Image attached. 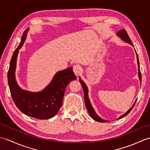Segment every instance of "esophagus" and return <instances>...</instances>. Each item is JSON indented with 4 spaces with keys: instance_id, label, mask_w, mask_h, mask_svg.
I'll list each match as a JSON object with an SVG mask.
<instances>
[{
    "instance_id": "1",
    "label": "esophagus",
    "mask_w": 150,
    "mask_h": 150,
    "mask_svg": "<svg viewBox=\"0 0 150 150\" xmlns=\"http://www.w3.org/2000/svg\"><path fill=\"white\" fill-rule=\"evenodd\" d=\"M73 69H74V71L75 73V74L76 76L79 75L80 74H81V72H82V68L81 67V66L79 65V64L74 66V68H73Z\"/></svg>"
}]
</instances>
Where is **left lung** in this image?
<instances>
[{"label":"left lung","instance_id":"1","mask_svg":"<svg viewBox=\"0 0 150 150\" xmlns=\"http://www.w3.org/2000/svg\"><path fill=\"white\" fill-rule=\"evenodd\" d=\"M116 35L118 37H120L121 40L125 41V42L129 43L130 45H132V46L134 47L133 43H132V41H131V40L130 39L129 36H128V34L127 33L126 30H125V29H122V30H120L118 31V32L116 33ZM135 54H136V55H137V65H138V76H139V81H140V82L141 83V79H142V78H141V71H140V68H139V67H140V66H139V58H138V55H137V54L136 51H135ZM79 82H80V83H81V85L82 86V88H83V95H84L85 105H86V107L87 108V109H88V112H89L90 116H91V117L93 118L94 120H95L96 121H98V122H101V123L108 122V121L103 120V119H102V118H101L98 116V115L96 113L95 110H94L93 107L91 103V102H90L89 98V97H88V87H87V86L86 85V83H84V82L82 81L81 77H79ZM136 101H137V100H135L134 104L130 108L129 110H128L125 114H123V115H121V116L118 117L117 120L121 119V118L125 117V116H127V114H129L130 111L132 110V109H133V107H134L135 103H136Z\"/></svg>","mask_w":150,"mask_h":150}]
</instances>
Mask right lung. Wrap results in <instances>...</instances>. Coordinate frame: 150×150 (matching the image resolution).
Returning <instances> with one entry per match:
<instances>
[{"label": "right lung", "mask_w": 150, "mask_h": 150, "mask_svg": "<svg viewBox=\"0 0 150 150\" xmlns=\"http://www.w3.org/2000/svg\"><path fill=\"white\" fill-rule=\"evenodd\" d=\"M29 28L23 33L20 43L14 52L10 61L8 81L11 97L18 109L27 116L40 120L53 117L61 109L66 88L68 83L76 79L69 67L57 71L47 87L39 92L22 89L15 77L17 56L27 38Z\"/></svg>", "instance_id": "obj_1"}]
</instances>
